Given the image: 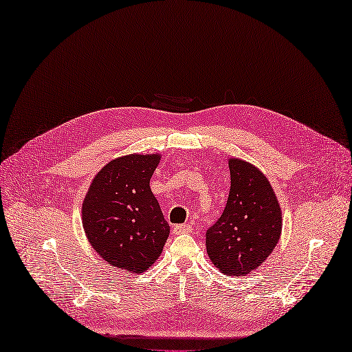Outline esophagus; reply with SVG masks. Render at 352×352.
Wrapping results in <instances>:
<instances>
[{
  "instance_id": "1",
  "label": "esophagus",
  "mask_w": 352,
  "mask_h": 352,
  "mask_svg": "<svg viewBox=\"0 0 352 352\" xmlns=\"http://www.w3.org/2000/svg\"><path fill=\"white\" fill-rule=\"evenodd\" d=\"M190 232H192V224H177L173 227L175 234H184V233H190Z\"/></svg>"
}]
</instances>
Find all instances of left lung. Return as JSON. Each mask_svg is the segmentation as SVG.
Wrapping results in <instances>:
<instances>
[{"label":"left lung","mask_w":352,"mask_h":352,"mask_svg":"<svg viewBox=\"0 0 352 352\" xmlns=\"http://www.w3.org/2000/svg\"><path fill=\"white\" fill-rule=\"evenodd\" d=\"M226 208L205 239L207 253L224 275L245 276L274 252L283 232V211L275 192L256 166L230 159Z\"/></svg>","instance_id":"obj_1"}]
</instances>
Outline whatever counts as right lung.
<instances>
[{"mask_svg":"<svg viewBox=\"0 0 352 352\" xmlns=\"http://www.w3.org/2000/svg\"><path fill=\"white\" fill-rule=\"evenodd\" d=\"M162 155L128 154L103 166L84 197L81 220L109 265L142 274L159 259L170 227L150 188Z\"/></svg>","mask_w":352,"mask_h":352,"instance_id":"add662e5","label":"right lung"}]
</instances>
